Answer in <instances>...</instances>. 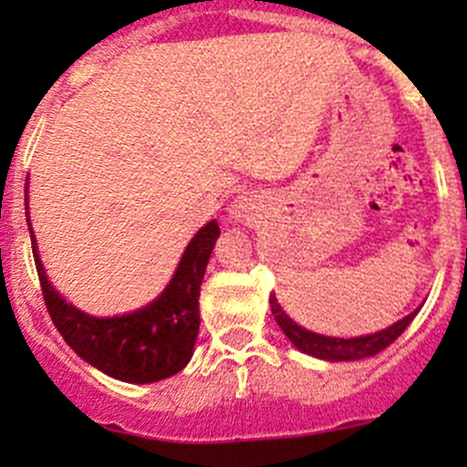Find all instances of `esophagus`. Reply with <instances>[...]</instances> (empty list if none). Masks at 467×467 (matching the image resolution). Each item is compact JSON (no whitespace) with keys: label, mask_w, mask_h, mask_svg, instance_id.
Masks as SVG:
<instances>
[{"label":"esophagus","mask_w":467,"mask_h":467,"mask_svg":"<svg viewBox=\"0 0 467 467\" xmlns=\"http://www.w3.org/2000/svg\"><path fill=\"white\" fill-rule=\"evenodd\" d=\"M230 212H233L234 219H244V216H246V212H248V207L244 205L242 201H239V203H234V205H233V210H230Z\"/></svg>","instance_id":"1"}]
</instances>
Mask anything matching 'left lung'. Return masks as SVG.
Listing matches in <instances>:
<instances>
[{"mask_svg": "<svg viewBox=\"0 0 467 467\" xmlns=\"http://www.w3.org/2000/svg\"><path fill=\"white\" fill-rule=\"evenodd\" d=\"M268 300H271L273 317H275V321L282 327V332L286 334V338H289L298 350L307 352V355L317 357V359H325V361H355V359H366V357L378 355V352L384 350L386 346H390V343H393L395 338L407 329V325L411 323L413 317L418 314L416 309V312H411L409 317H404L402 321L393 323L390 327L381 329V332L366 334V337H355V338H337V337H323V334L309 332V329L300 327L298 323H294L285 312H282L275 296H271Z\"/></svg>", "mask_w": 467, "mask_h": 467, "instance_id": "8db88e82", "label": "left lung"}]
</instances>
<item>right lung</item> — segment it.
<instances>
[{"label":"right lung","mask_w":467,"mask_h":467,"mask_svg":"<svg viewBox=\"0 0 467 467\" xmlns=\"http://www.w3.org/2000/svg\"><path fill=\"white\" fill-rule=\"evenodd\" d=\"M29 221V199H26ZM31 230V248L40 277L47 312L60 337L81 359L110 378L130 384H150L181 373L194 355L199 337V298L205 266L221 234L214 219L187 244L167 289L133 314L97 318L69 305L49 285Z\"/></svg>","instance_id":"add662e5"}]
</instances>
